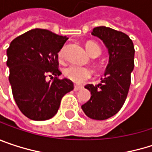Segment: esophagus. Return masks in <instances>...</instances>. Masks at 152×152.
Instances as JSON below:
<instances>
[{
  "instance_id": "esophagus-1",
  "label": "esophagus",
  "mask_w": 152,
  "mask_h": 152,
  "mask_svg": "<svg viewBox=\"0 0 152 152\" xmlns=\"http://www.w3.org/2000/svg\"><path fill=\"white\" fill-rule=\"evenodd\" d=\"M82 88H83V86H80V85H75L74 90H75V91H79V90H81Z\"/></svg>"
}]
</instances>
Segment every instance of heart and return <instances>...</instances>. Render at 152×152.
I'll return each instance as SVG.
<instances>
[{
	"label": "heart",
	"instance_id": "1",
	"mask_svg": "<svg viewBox=\"0 0 152 152\" xmlns=\"http://www.w3.org/2000/svg\"><path fill=\"white\" fill-rule=\"evenodd\" d=\"M86 50L91 56H99L101 53V48L96 42L94 41H88L85 45ZM65 46L61 47L59 51V58L61 59L64 55ZM92 74V71L86 68V67H81L77 65H71L64 69V75L65 76L71 80L72 82L76 83H81L84 82L85 80L89 79Z\"/></svg>",
	"mask_w": 152,
	"mask_h": 152
}]
</instances>
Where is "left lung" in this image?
I'll use <instances>...</instances> for the list:
<instances>
[{
	"instance_id": "1",
	"label": "left lung",
	"mask_w": 152,
	"mask_h": 152,
	"mask_svg": "<svg viewBox=\"0 0 152 152\" xmlns=\"http://www.w3.org/2000/svg\"><path fill=\"white\" fill-rule=\"evenodd\" d=\"M91 34L107 47L109 62L100 83L85 85L91 96L82 109L91 119L102 121L116 114L127 99L135 65V48L127 34L109 27H96Z\"/></svg>"
}]
</instances>
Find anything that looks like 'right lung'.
<instances>
[{
    "label": "right lung",
    "mask_w": 152,
    "mask_h": 152,
    "mask_svg": "<svg viewBox=\"0 0 152 152\" xmlns=\"http://www.w3.org/2000/svg\"><path fill=\"white\" fill-rule=\"evenodd\" d=\"M68 38L45 29H33L17 38L7 49L9 80L20 111L33 121L53 117L62 97L74 89L69 79L58 78V53ZM47 75L55 77L47 82Z\"/></svg>",
    "instance_id": "obj_1"
}]
</instances>
